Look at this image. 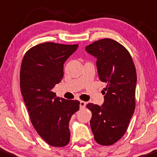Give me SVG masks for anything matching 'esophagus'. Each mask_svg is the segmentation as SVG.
<instances>
[{
  "instance_id": "1",
  "label": "esophagus",
  "mask_w": 157,
  "mask_h": 157,
  "mask_svg": "<svg viewBox=\"0 0 157 157\" xmlns=\"http://www.w3.org/2000/svg\"><path fill=\"white\" fill-rule=\"evenodd\" d=\"M80 109H83V108H85V105H86V103L85 102V101H80Z\"/></svg>"
}]
</instances>
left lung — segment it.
<instances>
[{
	"instance_id": "obj_1",
	"label": "left lung",
	"mask_w": 157,
	"mask_h": 157,
	"mask_svg": "<svg viewBox=\"0 0 157 157\" xmlns=\"http://www.w3.org/2000/svg\"><path fill=\"white\" fill-rule=\"evenodd\" d=\"M85 49L97 57L99 78L106 84L103 106L86 105L90 128L97 143L109 146L125 135L135 111L136 69L128 51L115 40H98Z\"/></svg>"
}]
</instances>
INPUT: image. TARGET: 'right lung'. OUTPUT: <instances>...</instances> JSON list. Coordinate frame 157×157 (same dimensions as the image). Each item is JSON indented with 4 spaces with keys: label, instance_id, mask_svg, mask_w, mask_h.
Masks as SVG:
<instances>
[{
    "label": "right lung",
    "instance_id": "right-lung-1",
    "mask_svg": "<svg viewBox=\"0 0 157 157\" xmlns=\"http://www.w3.org/2000/svg\"><path fill=\"white\" fill-rule=\"evenodd\" d=\"M78 46L39 44L26 51L21 63L20 88L31 122L38 135L56 147L69 144V122L80 103L56 98L52 88L61 81L64 63Z\"/></svg>",
    "mask_w": 157,
    "mask_h": 157
}]
</instances>
